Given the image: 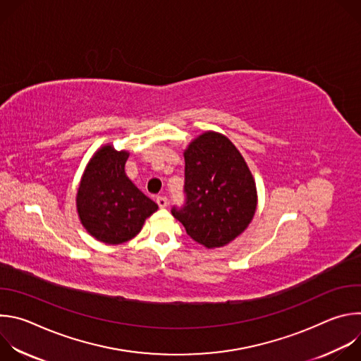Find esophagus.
<instances>
[{"label":"esophagus","instance_id":"1","mask_svg":"<svg viewBox=\"0 0 361 361\" xmlns=\"http://www.w3.org/2000/svg\"><path fill=\"white\" fill-rule=\"evenodd\" d=\"M157 204H159V207H161V209L167 207V204H169V200H167V197H164V195H160V197H157Z\"/></svg>","mask_w":361,"mask_h":361}]
</instances>
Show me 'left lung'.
<instances>
[{
	"label": "left lung",
	"mask_w": 361,
	"mask_h": 361,
	"mask_svg": "<svg viewBox=\"0 0 361 361\" xmlns=\"http://www.w3.org/2000/svg\"><path fill=\"white\" fill-rule=\"evenodd\" d=\"M185 202L173 216L187 234L207 248L223 247L251 223L255 183L240 151L223 134L207 131L184 151Z\"/></svg>",
	"instance_id": "left-lung-1"
}]
</instances>
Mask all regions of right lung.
<instances>
[{
    "label": "right lung",
    "instance_id": "obj_1",
    "mask_svg": "<svg viewBox=\"0 0 361 361\" xmlns=\"http://www.w3.org/2000/svg\"><path fill=\"white\" fill-rule=\"evenodd\" d=\"M130 154L102 145L88 161L77 191V212L84 228L98 241L123 244L135 237L159 205L126 174Z\"/></svg>",
    "mask_w": 361,
    "mask_h": 361
}]
</instances>
